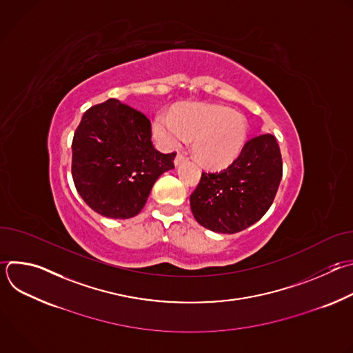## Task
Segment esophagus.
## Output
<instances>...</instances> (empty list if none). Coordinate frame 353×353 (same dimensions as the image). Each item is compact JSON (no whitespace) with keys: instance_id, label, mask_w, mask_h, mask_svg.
Returning <instances> with one entry per match:
<instances>
[{"instance_id":"34e87169","label":"esophagus","mask_w":353,"mask_h":353,"mask_svg":"<svg viewBox=\"0 0 353 353\" xmlns=\"http://www.w3.org/2000/svg\"><path fill=\"white\" fill-rule=\"evenodd\" d=\"M184 161H185V158L181 154H177L176 158H174V166H180Z\"/></svg>"}]
</instances>
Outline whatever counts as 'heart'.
I'll return each instance as SVG.
<instances>
[{
  "mask_svg": "<svg viewBox=\"0 0 353 353\" xmlns=\"http://www.w3.org/2000/svg\"><path fill=\"white\" fill-rule=\"evenodd\" d=\"M248 125L243 114L221 105L183 103L174 110H161L152 134L165 149H176L191 139V152L207 169H222L241 152Z\"/></svg>",
  "mask_w": 353,
  "mask_h": 353,
  "instance_id": "1",
  "label": "heart"
}]
</instances>
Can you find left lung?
<instances>
[{
    "label": "left lung",
    "instance_id": "8db88e82",
    "mask_svg": "<svg viewBox=\"0 0 353 353\" xmlns=\"http://www.w3.org/2000/svg\"><path fill=\"white\" fill-rule=\"evenodd\" d=\"M282 179L276 138L263 134L247 141L230 166L201 174L190 196L195 221L216 233H237L259 222L274 203Z\"/></svg>",
    "mask_w": 353,
    "mask_h": 353
}]
</instances>
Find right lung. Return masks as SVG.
<instances>
[{
  "label": "right lung",
  "mask_w": 353,
  "mask_h": 353,
  "mask_svg": "<svg viewBox=\"0 0 353 353\" xmlns=\"http://www.w3.org/2000/svg\"><path fill=\"white\" fill-rule=\"evenodd\" d=\"M150 137L146 116L117 99L83 113L72 139V179L94 212L138 215L159 176L174 169L176 154H161Z\"/></svg>",
  "instance_id": "add662e5"
}]
</instances>
